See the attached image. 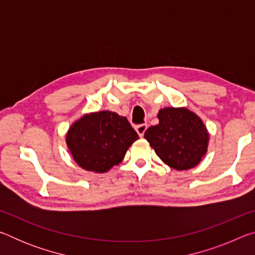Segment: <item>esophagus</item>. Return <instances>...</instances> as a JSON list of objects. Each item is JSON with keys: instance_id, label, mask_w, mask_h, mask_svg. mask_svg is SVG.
Wrapping results in <instances>:
<instances>
[{"instance_id": "obj_1", "label": "esophagus", "mask_w": 255, "mask_h": 255, "mask_svg": "<svg viewBox=\"0 0 255 255\" xmlns=\"http://www.w3.org/2000/svg\"><path fill=\"white\" fill-rule=\"evenodd\" d=\"M135 129H136L138 135H139V137H143L145 131H146V129H147V125H145V124L139 125V126H137Z\"/></svg>"}]
</instances>
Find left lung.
Returning a JSON list of instances; mask_svg holds the SVG:
<instances>
[{
  "label": "left lung",
  "instance_id": "8db88e82",
  "mask_svg": "<svg viewBox=\"0 0 255 255\" xmlns=\"http://www.w3.org/2000/svg\"><path fill=\"white\" fill-rule=\"evenodd\" d=\"M157 118L158 124L144 133L157 156L176 171L197 166L209 144L208 129L199 116L185 107H167L158 111Z\"/></svg>",
  "mask_w": 255,
  "mask_h": 255
}]
</instances>
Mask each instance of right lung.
Wrapping results in <instances>:
<instances>
[{
    "mask_svg": "<svg viewBox=\"0 0 255 255\" xmlns=\"http://www.w3.org/2000/svg\"><path fill=\"white\" fill-rule=\"evenodd\" d=\"M137 139L127 118L109 110L83 115L66 132V145L77 165L94 173L118 165Z\"/></svg>",
    "mask_w": 255,
    "mask_h": 255,
    "instance_id": "1",
    "label": "right lung"
}]
</instances>
